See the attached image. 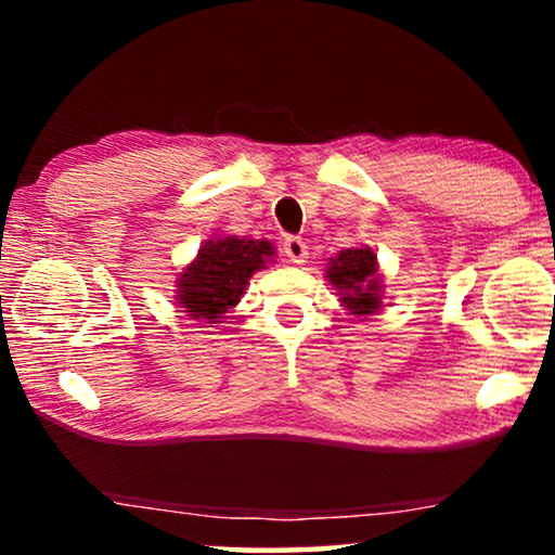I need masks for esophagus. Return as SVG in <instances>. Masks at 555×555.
<instances>
[{
  "instance_id": "1",
  "label": "esophagus",
  "mask_w": 555,
  "mask_h": 555,
  "mask_svg": "<svg viewBox=\"0 0 555 555\" xmlns=\"http://www.w3.org/2000/svg\"><path fill=\"white\" fill-rule=\"evenodd\" d=\"M283 249H285V257H287V260H291V262H298V264L306 262L308 245H306V242H302V237H287Z\"/></svg>"
}]
</instances>
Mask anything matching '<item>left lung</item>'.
<instances>
[{"label":"left lung","mask_w":555,"mask_h":555,"mask_svg":"<svg viewBox=\"0 0 555 555\" xmlns=\"http://www.w3.org/2000/svg\"><path fill=\"white\" fill-rule=\"evenodd\" d=\"M328 280L338 287L348 310L356 315L376 313L382 308V291L376 278V255L371 249H344L336 260H331Z\"/></svg>","instance_id":"left-lung-1"}]
</instances>
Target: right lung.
Returning a JSON list of instances; mask_svg holds the SVG:
<instances>
[{
    "label": "right lung",
    "mask_w": 555,
    "mask_h": 555,
    "mask_svg": "<svg viewBox=\"0 0 555 555\" xmlns=\"http://www.w3.org/2000/svg\"><path fill=\"white\" fill-rule=\"evenodd\" d=\"M268 240L217 237L199 249L196 260L181 272L177 300L184 313L217 321L245 293L247 280L272 257Z\"/></svg>",
    "instance_id": "obj_1"
}]
</instances>
